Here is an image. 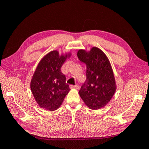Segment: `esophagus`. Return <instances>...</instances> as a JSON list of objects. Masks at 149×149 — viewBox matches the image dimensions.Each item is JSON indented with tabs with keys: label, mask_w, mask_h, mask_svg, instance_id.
<instances>
[{
	"label": "esophagus",
	"mask_w": 149,
	"mask_h": 149,
	"mask_svg": "<svg viewBox=\"0 0 149 149\" xmlns=\"http://www.w3.org/2000/svg\"><path fill=\"white\" fill-rule=\"evenodd\" d=\"M70 89H78L79 88V85H70Z\"/></svg>",
	"instance_id": "esophagus-1"
}]
</instances>
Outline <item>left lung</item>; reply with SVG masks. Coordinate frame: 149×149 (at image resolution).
Listing matches in <instances>:
<instances>
[{
	"label": "left lung",
	"mask_w": 149,
	"mask_h": 149,
	"mask_svg": "<svg viewBox=\"0 0 149 149\" xmlns=\"http://www.w3.org/2000/svg\"><path fill=\"white\" fill-rule=\"evenodd\" d=\"M77 57L86 64V81L79 94L85 104L92 110L104 107L114 95L116 89L115 78L107 56L99 48L89 52L79 50Z\"/></svg>",
	"instance_id": "1"
}]
</instances>
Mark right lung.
<instances>
[{
  "label": "right lung",
  "mask_w": 149,
  "mask_h": 149,
  "mask_svg": "<svg viewBox=\"0 0 149 149\" xmlns=\"http://www.w3.org/2000/svg\"><path fill=\"white\" fill-rule=\"evenodd\" d=\"M70 54L60 56L57 50L50 52L40 61L31 81V90L40 107L53 111L61 106L70 91L66 78L61 72Z\"/></svg>",
  "instance_id": "right-lung-1"
}]
</instances>
